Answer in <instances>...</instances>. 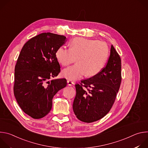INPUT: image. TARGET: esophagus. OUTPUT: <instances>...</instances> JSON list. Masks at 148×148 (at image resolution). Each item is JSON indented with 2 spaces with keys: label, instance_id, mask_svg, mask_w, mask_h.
<instances>
[{
  "label": "esophagus",
  "instance_id": "obj_1",
  "mask_svg": "<svg viewBox=\"0 0 148 148\" xmlns=\"http://www.w3.org/2000/svg\"><path fill=\"white\" fill-rule=\"evenodd\" d=\"M67 83H68V85L70 86H72L74 85V82L70 80H67Z\"/></svg>",
  "mask_w": 148,
  "mask_h": 148
}]
</instances>
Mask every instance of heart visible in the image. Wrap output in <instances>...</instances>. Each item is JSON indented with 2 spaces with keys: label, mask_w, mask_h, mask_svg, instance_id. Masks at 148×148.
<instances>
[{
  "label": "heart",
  "mask_w": 148,
  "mask_h": 148,
  "mask_svg": "<svg viewBox=\"0 0 148 148\" xmlns=\"http://www.w3.org/2000/svg\"><path fill=\"white\" fill-rule=\"evenodd\" d=\"M109 56V49L103 41L97 40L77 37L70 43V49L61 46L56 52L57 61L63 66L74 62L78 64L62 71L64 78L76 81L85 75L93 77L104 68Z\"/></svg>",
  "instance_id": "heart-1"
}]
</instances>
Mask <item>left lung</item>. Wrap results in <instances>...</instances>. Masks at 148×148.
<instances>
[{"label": "left lung", "mask_w": 148, "mask_h": 148, "mask_svg": "<svg viewBox=\"0 0 148 148\" xmlns=\"http://www.w3.org/2000/svg\"><path fill=\"white\" fill-rule=\"evenodd\" d=\"M121 79V58L112 45L110 58L103 70L95 76L82 80L80 84H75L73 108L77 118L90 123L106 115L115 102Z\"/></svg>", "instance_id": "left-lung-1"}]
</instances>
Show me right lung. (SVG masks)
<instances>
[{
  "instance_id": "obj_1",
  "label": "right lung",
  "mask_w": 148,
  "mask_h": 148,
  "mask_svg": "<svg viewBox=\"0 0 148 148\" xmlns=\"http://www.w3.org/2000/svg\"><path fill=\"white\" fill-rule=\"evenodd\" d=\"M65 41L64 36L43 33L21 50L14 69V95L21 109L34 119L49 113L53 97L67 86L65 78L49 81L60 72L56 52Z\"/></svg>"
}]
</instances>
